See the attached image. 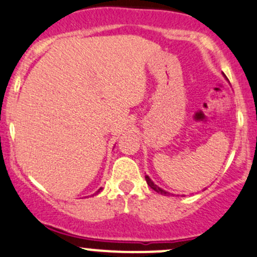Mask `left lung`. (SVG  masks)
<instances>
[{
	"instance_id": "left-lung-1",
	"label": "left lung",
	"mask_w": 257,
	"mask_h": 257,
	"mask_svg": "<svg viewBox=\"0 0 257 257\" xmlns=\"http://www.w3.org/2000/svg\"><path fill=\"white\" fill-rule=\"evenodd\" d=\"M145 179H146V183H148V185H149V187H150L151 189H154V190H155L156 193H160V194H164V195H168V194H169V193H168V192H165V190H164V189H161V188H159L158 185H156L155 183H154L153 180H151L150 178L148 177V175H146V177H145Z\"/></svg>"
}]
</instances>
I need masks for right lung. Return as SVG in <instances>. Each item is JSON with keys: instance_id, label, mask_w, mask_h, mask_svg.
Segmentation results:
<instances>
[{"instance_id": "add662e5", "label": "right lung", "mask_w": 257, "mask_h": 257, "mask_svg": "<svg viewBox=\"0 0 257 257\" xmlns=\"http://www.w3.org/2000/svg\"><path fill=\"white\" fill-rule=\"evenodd\" d=\"M101 190H102V188H99V189H98V190H97V192H96V193H94V194H98V193H99V192H101Z\"/></svg>"}]
</instances>
